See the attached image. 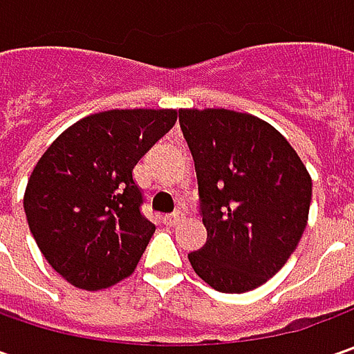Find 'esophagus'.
<instances>
[{
    "label": "esophagus",
    "instance_id": "34e87169",
    "mask_svg": "<svg viewBox=\"0 0 354 354\" xmlns=\"http://www.w3.org/2000/svg\"><path fill=\"white\" fill-rule=\"evenodd\" d=\"M181 218H183V209H175L173 212H169V214H165V216H163L165 225H169V226L177 225Z\"/></svg>",
    "mask_w": 354,
    "mask_h": 354
}]
</instances>
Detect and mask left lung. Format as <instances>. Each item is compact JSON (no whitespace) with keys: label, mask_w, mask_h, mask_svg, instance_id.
Returning <instances> with one entry per match:
<instances>
[{"label":"left lung","mask_w":354,"mask_h":354,"mask_svg":"<svg viewBox=\"0 0 354 354\" xmlns=\"http://www.w3.org/2000/svg\"><path fill=\"white\" fill-rule=\"evenodd\" d=\"M195 161L207 242L189 254L201 279L225 293L266 283L307 225L311 177L268 122L225 108L179 110Z\"/></svg>","instance_id":"1"}]
</instances>
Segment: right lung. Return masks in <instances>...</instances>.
I'll return each instance as SVG.
<instances>
[{"instance_id":"1","label":"right lung","mask_w":354,"mask_h":354,"mask_svg":"<svg viewBox=\"0 0 354 354\" xmlns=\"http://www.w3.org/2000/svg\"><path fill=\"white\" fill-rule=\"evenodd\" d=\"M175 110H108L64 129L35 165L23 207L45 260L82 290L128 278L156 232L133 167Z\"/></svg>"}]
</instances>
